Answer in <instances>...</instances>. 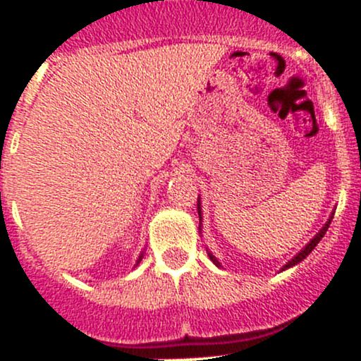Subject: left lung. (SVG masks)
<instances>
[{
  "instance_id": "1",
  "label": "left lung",
  "mask_w": 361,
  "mask_h": 361,
  "mask_svg": "<svg viewBox=\"0 0 361 361\" xmlns=\"http://www.w3.org/2000/svg\"><path fill=\"white\" fill-rule=\"evenodd\" d=\"M197 211H199V220H201V225H202V214H201V197H199V199H197ZM334 213H336V211H332V214H330V218H329V220H326V224H325V225H323V227H322V228H319V232H318V234H316V235H314V238H312V239H311V241H309V243H307V245H305V246H304V248H302L300 251H298V253H297V255H295V257L292 258V260H288V262H286V264H285V265H283V267H281V271H286V269H290V267H293V265L300 264V262H302V260H304V258H305V257H307V255H309V253H311V251L316 248V245H318V243H319V241H322V238H323V235H325V234H326V231H329L330 224H332V218H334ZM201 225H199V232H201V231H202V228H201ZM206 251H207V255H209L211 262H213V264H214V265H216V267H221V264H220V262H218V258H216V257H214V255H213V253H211V251H209V250H207V248H206Z\"/></svg>"
}]
</instances>
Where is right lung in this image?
I'll return each mask as SVG.
<instances>
[{
	"mask_svg": "<svg viewBox=\"0 0 361 361\" xmlns=\"http://www.w3.org/2000/svg\"><path fill=\"white\" fill-rule=\"evenodd\" d=\"M141 258H143V251H141V253H140V257H137V260H136V265L140 264V262H141Z\"/></svg>",
	"mask_w": 361,
	"mask_h": 361,
	"instance_id": "1",
	"label": "right lung"
}]
</instances>
